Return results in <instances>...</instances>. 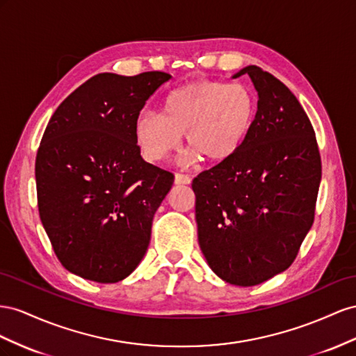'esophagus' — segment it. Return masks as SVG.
I'll use <instances>...</instances> for the list:
<instances>
[{
  "instance_id": "34e87169",
  "label": "esophagus",
  "mask_w": 356,
  "mask_h": 356,
  "mask_svg": "<svg viewBox=\"0 0 356 356\" xmlns=\"http://www.w3.org/2000/svg\"><path fill=\"white\" fill-rule=\"evenodd\" d=\"M175 181L177 185H189L191 184V177L188 175H181V172H176Z\"/></svg>"
}]
</instances>
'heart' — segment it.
Listing matches in <instances>:
<instances>
[{"instance_id":"heart-1","label":"heart","mask_w":356,"mask_h":356,"mask_svg":"<svg viewBox=\"0 0 356 356\" xmlns=\"http://www.w3.org/2000/svg\"><path fill=\"white\" fill-rule=\"evenodd\" d=\"M255 116L257 101L246 85L198 80L171 89L159 113H141L134 134L149 162L164 161L179 147L181 134L194 154L222 162L245 143Z\"/></svg>"}]
</instances>
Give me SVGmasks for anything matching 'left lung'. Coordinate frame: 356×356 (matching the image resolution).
Returning a JSON list of instances; mask_svg holds the SVG:
<instances>
[{
  "mask_svg": "<svg viewBox=\"0 0 356 356\" xmlns=\"http://www.w3.org/2000/svg\"><path fill=\"white\" fill-rule=\"evenodd\" d=\"M241 74L259 97L250 133L192 189L210 268L231 285L255 286L297 258L314 220L322 164L310 119L288 86L257 65L234 77Z\"/></svg>",
  "mask_w": 356,
  "mask_h": 356,
  "instance_id": "8db88e82",
  "label": "left lung"
}]
</instances>
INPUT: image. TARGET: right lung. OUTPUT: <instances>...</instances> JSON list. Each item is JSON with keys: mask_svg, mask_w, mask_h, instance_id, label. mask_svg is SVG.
Instances as JSON below:
<instances>
[{"mask_svg": "<svg viewBox=\"0 0 356 356\" xmlns=\"http://www.w3.org/2000/svg\"><path fill=\"white\" fill-rule=\"evenodd\" d=\"M171 76L101 73L50 118L35 158L38 213L70 273L116 283L143 259L152 220L175 176L140 155L134 125Z\"/></svg>", "mask_w": 356, "mask_h": 356, "instance_id": "obj_1", "label": "right lung"}]
</instances>
